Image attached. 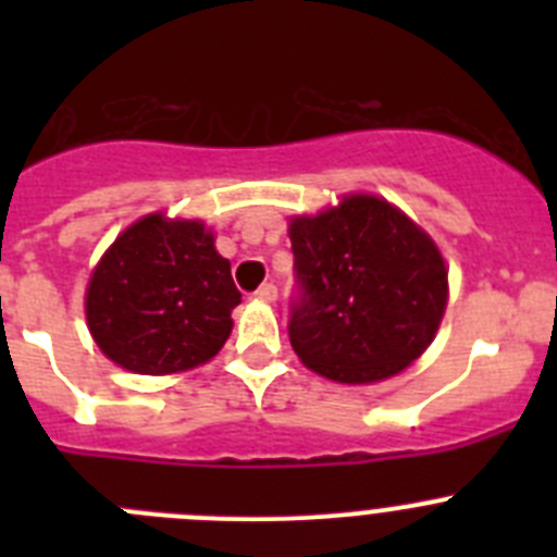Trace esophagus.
<instances>
[{
  "mask_svg": "<svg viewBox=\"0 0 557 557\" xmlns=\"http://www.w3.org/2000/svg\"><path fill=\"white\" fill-rule=\"evenodd\" d=\"M256 298H259V301H268V304H273L275 298H278V287H275L273 282H268V284H262V287L256 289Z\"/></svg>",
  "mask_w": 557,
  "mask_h": 557,
  "instance_id": "1",
  "label": "esophagus"
}]
</instances>
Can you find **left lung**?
<instances>
[{
	"instance_id": "obj_1",
	"label": "left lung",
	"mask_w": 557,
	"mask_h": 557,
	"mask_svg": "<svg viewBox=\"0 0 557 557\" xmlns=\"http://www.w3.org/2000/svg\"><path fill=\"white\" fill-rule=\"evenodd\" d=\"M289 343L334 382H379L424 354L446 309V268L410 218L354 195L289 225Z\"/></svg>"
}]
</instances>
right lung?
I'll return each mask as SVG.
<instances>
[{"mask_svg": "<svg viewBox=\"0 0 557 557\" xmlns=\"http://www.w3.org/2000/svg\"><path fill=\"white\" fill-rule=\"evenodd\" d=\"M243 293L198 220H139L108 248L86 293L88 329L116 366L175 373L223 348Z\"/></svg>", "mask_w": 557, "mask_h": 557, "instance_id": "add662e5", "label": "right lung"}]
</instances>
